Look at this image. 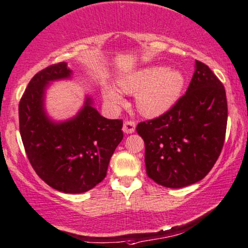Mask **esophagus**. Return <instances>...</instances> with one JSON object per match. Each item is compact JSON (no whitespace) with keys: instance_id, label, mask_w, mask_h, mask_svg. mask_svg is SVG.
<instances>
[{"instance_id":"esophagus-1","label":"esophagus","mask_w":248,"mask_h":248,"mask_svg":"<svg viewBox=\"0 0 248 248\" xmlns=\"http://www.w3.org/2000/svg\"><path fill=\"white\" fill-rule=\"evenodd\" d=\"M135 128H136V124L134 121H124L122 130H124V134H133L135 131Z\"/></svg>"}]
</instances>
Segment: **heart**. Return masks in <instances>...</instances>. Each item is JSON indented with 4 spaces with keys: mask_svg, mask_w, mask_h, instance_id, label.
<instances>
[{
    "mask_svg": "<svg viewBox=\"0 0 248 248\" xmlns=\"http://www.w3.org/2000/svg\"><path fill=\"white\" fill-rule=\"evenodd\" d=\"M118 84L124 93L136 95L135 102L140 114L155 118L176 104L186 86V78L177 70L150 66L120 78ZM103 97L113 108L124 104L121 93L111 84L103 86Z\"/></svg>",
    "mask_w": 248,
    "mask_h": 248,
    "instance_id": "b5f03b06",
    "label": "heart"
}]
</instances>
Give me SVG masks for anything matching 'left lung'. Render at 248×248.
Segmentation results:
<instances>
[{
	"label": "left lung",
	"instance_id": "left-lung-1",
	"mask_svg": "<svg viewBox=\"0 0 248 248\" xmlns=\"http://www.w3.org/2000/svg\"><path fill=\"white\" fill-rule=\"evenodd\" d=\"M186 95L165 114L140 122L146 174L162 186L180 189L202 180L223 147L228 105L225 89L211 68L196 61Z\"/></svg>",
	"mask_w": 248,
	"mask_h": 248
}]
</instances>
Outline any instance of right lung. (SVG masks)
Listing matches in <instances>:
<instances>
[{
  "mask_svg": "<svg viewBox=\"0 0 248 248\" xmlns=\"http://www.w3.org/2000/svg\"><path fill=\"white\" fill-rule=\"evenodd\" d=\"M66 62L48 66L30 81L19 103V129L25 151L36 174L65 193H82L101 183L109 159L124 139L122 120L102 117L92 97L75 117L54 121L45 108L52 81L70 79Z\"/></svg>",
  "mask_w": 248,
  "mask_h": 248,
  "instance_id": "obj_1",
  "label": "right lung"
}]
</instances>
